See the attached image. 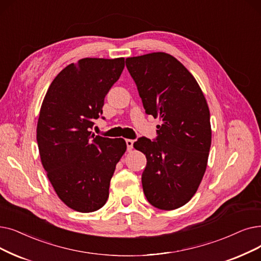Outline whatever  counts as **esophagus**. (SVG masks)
<instances>
[{"label": "esophagus", "instance_id": "1", "mask_svg": "<svg viewBox=\"0 0 261 261\" xmlns=\"http://www.w3.org/2000/svg\"><path fill=\"white\" fill-rule=\"evenodd\" d=\"M126 144H127V149L128 151H131L133 148V141L132 140H126Z\"/></svg>", "mask_w": 261, "mask_h": 261}]
</instances>
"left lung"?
<instances>
[{"instance_id":"8db88e82","label":"left lung","mask_w":261,"mask_h":261,"mask_svg":"<svg viewBox=\"0 0 261 261\" xmlns=\"http://www.w3.org/2000/svg\"><path fill=\"white\" fill-rule=\"evenodd\" d=\"M148 115L159 117L158 138H140L146 154L144 194L158 209L174 210L194 196L206 172L211 146L208 103L195 77L173 55L153 52L126 59Z\"/></svg>"}]
</instances>
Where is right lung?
<instances>
[{"instance_id": "add662e5", "label": "right lung", "mask_w": 261, "mask_h": 261, "mask_svg": "<svg viewBox=\"0 0 261 261\" xmlns=\"http://www.w3.org/2000/svg\"><path fill=\"white\" fill-rule=\"evenodd\" d=\"M123 67V58L72 63L55 76L42 101L36 135L40 160L59 198L79 212L105 206L111 178L127 150L123 139L89 131Z\"/></svg>"}]
</instances>
